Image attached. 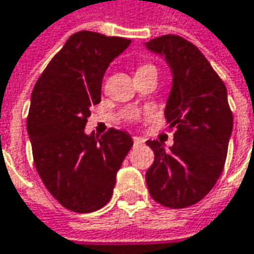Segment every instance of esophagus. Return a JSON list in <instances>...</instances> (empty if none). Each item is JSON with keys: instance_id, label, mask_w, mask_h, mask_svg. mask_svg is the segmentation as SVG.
Here are the masks:
<instances>
[{"instance_id": "1", "label": "esophagus", "mask_w": 254, "mask_h": 254, "mask_svg": "<svg viewBox=\"0 0 254 254\" xmlns=\"http://www.w3.org/2000/svg\"><path fill=\"white\" fill-rule=\"evenodd\" d=\"M133 141H134V144H143L144 143V140L141 137H133Z\"/></svg>"}]
</instances>
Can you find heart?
<instances>
[{"label": "heart", "instance_id": "obj_1", "mask_svg": "<svg viewBox=\"0 0 254 254\" xmlns=\"http://www.w3.org/2000/svg\"><path fill=\"white\" fill-rule=\"evenodd\" d=\"M143 70H156V67L153 64H143L137 69V72H143Z\"/></svg>", "mask_w": 254, "mask_h": 254}]
</instances>
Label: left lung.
<instances>
[{"mask_svg": "<svg viewBox=\"0 0 254 254\" xmlns=\"http://www.w3.org/2000/svg\"><path fill=\"white\" fill-rule=\"evenodd\" d=\"M146 47L163 56L172 70L165 117L169 128H175L168 150L159 140L146 141L154 152L146 182L156 202L185 208L199 202L224 169L233 113L224 82L196 46L166 34Z\"/></svg>", "mask_w": 254, "mask_h": 254, "instance_id": "1", "label": "left lung"}]
</instances>
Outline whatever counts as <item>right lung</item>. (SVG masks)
Segmentation results:
<instances>
[{
	"label": "right lung",
	"instance_id": "1",
	"mask_svg": "<svg viewBox=\"0 0 254 254\" xmlns=\"http://www.w3.org/2000/svg\"><path fill=\"white\" fill-rule=\"evenodd\" d=\"M131 43L95 31L72 34L36 82L27 131L47 190L73 212H94L113 196L116 176L133 146L128 133H85L91 107L101 102L110 64Z\"/></svg>",
	"mask_w": 254,
	"mask_h": 254
}]
</instances>
